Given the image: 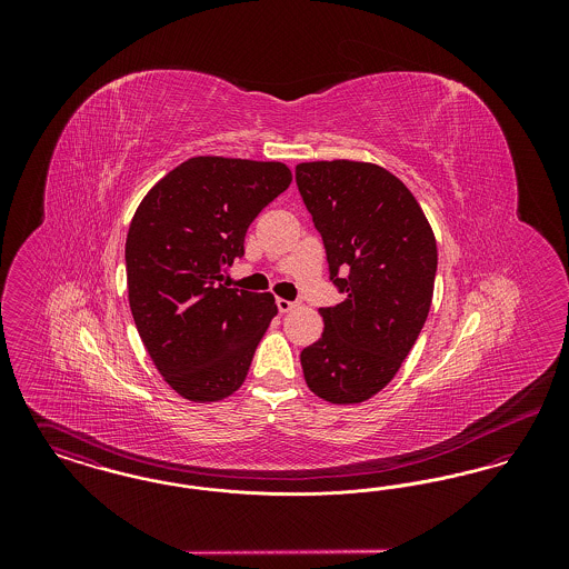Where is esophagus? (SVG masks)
I'll list each match as a JSON object with an SVG mask.
<instances>
[{"label":"esophagus","instance_id":"1","mask_svg":"<svg viewBox=\"0 0 569 569\" xmlns=\"http://www.w3.org/2000/svg\"><path fill=\"white\" fill-rule=\"evenodd\" d=\"M298 302L295 300H286V298H277V309L281 311V313H288V311H292L295 307H297Z\"/></svg>","mask_w":569,"mask_h":569}]
</instances>
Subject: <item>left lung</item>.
Returning a JSON list of instances; mask_svg holds the SVG:
<instances>
[{"label": "left lung", "instance_id": "obj_1", "mask_svg": "<svg viewBox=\"0 0 569 569\" xmlns=\"http://www.w3.org/2000/svg\"><path fill=\"white\" fill-rule=\"evenodd\" d=\"M297 186L346 295L320 309L325 332L300 352L305 381L325 401L360 403L397 376L427 322L433 230L413 193L376 163H298Z\"/></svg>", "mask_w": 569, "mask_h": 569}]
</instances>
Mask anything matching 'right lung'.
Returning <instances> with one entry per match:
<instances>
[{
	"label": "right lung",
	"mask_w": 569,
	"mask_h": 569,
	"mask_svg": "<svg viewBox=\"0 0 569 569\" xmlns=\"http://www.w3.org/2000/svg\"><path fill=\"white\" fill-rule=\"evenodd\" d=\"M292 183L286 163L191 158L142 198L126 241L138 335L163 379L207 403L241 388L277 305L226 288L249 223Z\"/></svg>",
	"instance_id": "add662e5"
}]
</instances>
